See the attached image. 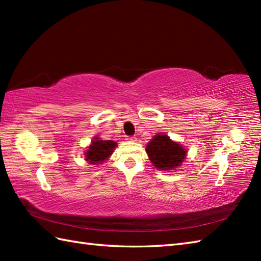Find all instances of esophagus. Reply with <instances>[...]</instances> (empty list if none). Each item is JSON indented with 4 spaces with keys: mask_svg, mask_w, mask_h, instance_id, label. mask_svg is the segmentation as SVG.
I'll return each instance as SVG.
<instances>
[{
    "mask_svg": "<svg viewBox=\"0 0 261 261\" xmlns=\"http://www.w3.org/2000/svg\"><path fill=\"white\" fill-rule=\"evenodd\" d=\"M125 140L130 141V142H135V141H137V138L136 137H127V138H125Z\"/></svg>",
    "mask_w": 261,
    "mask_h": 261,
    "instance_id": "obj_1",
    "label": "esophagus"
}]
</instances>
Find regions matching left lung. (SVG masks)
<instances>
[{"label": "left lung", "instance_id": "left-lung-1", "mask_svg": "<svg viewBox=\"0 0 261 261\" xmlns=\"http://www.w3.org/2000/svg\"><path fill=\"white\" fill-rule=\"evenodd\" d=\"M146 152L154 168L162 171L175 170L184 163L187 154L184 146L165 134L154 136L147 143Z\"/></svg>", "mask_w": 261, "mask_h": 261}]
</instances>
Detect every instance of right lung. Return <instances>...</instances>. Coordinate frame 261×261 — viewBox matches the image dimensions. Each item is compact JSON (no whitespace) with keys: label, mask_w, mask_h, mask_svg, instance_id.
<instances>
[{"label":"right lung","mask_w":261,"mask_h":261,"mask_svg":"<svg viewBox=\"0 0 261 261\" xmlns=\"http://www.w3.org/2000/svg\"><path fill=\"white\" fill-rule=\"evenodd\" d=\"M118 143L112 140H102L94 137L90 146L86 147L84 152L85 160L91 165H101L111 157Z\"/></svg>","instance_id":"add662e5"}]
</instances>
